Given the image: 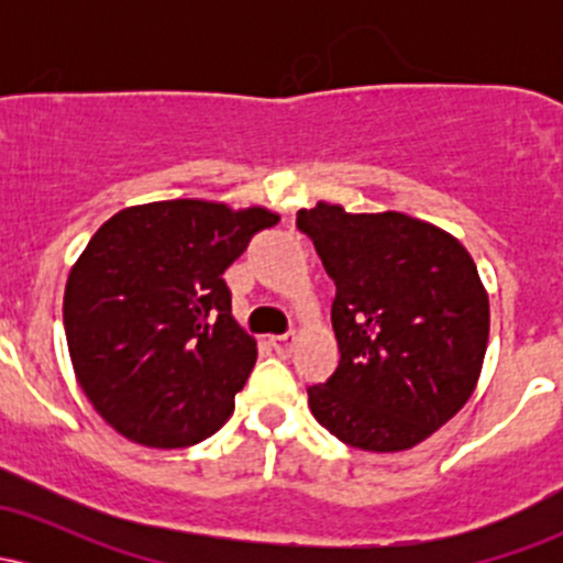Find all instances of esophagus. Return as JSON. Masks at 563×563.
I'll return each instance as SVG.
<instances>
[{"instance_id":"1","label":"esophagus","mask_w":563,"mask_h":563,"mask_svg":"<svg viewBox=\"0 0 563 563\" xmlns=\"http://www.w3.org/2000/svg\"><path fill=\"white\" fill-rule=\"evenodd\" d=\"M269 344H273L277 354H290V352H294V344H296V333L273 335V339H269Z\"/></svg>"}]
</instances>
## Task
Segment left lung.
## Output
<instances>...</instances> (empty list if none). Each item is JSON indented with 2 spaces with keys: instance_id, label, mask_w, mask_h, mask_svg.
<instances>
[{
  "instance_id": "left-lung-1",
  "label": "left lung",
  "mask_w": 563,
  "mask_h": 563,
  "mask_svg": "<svg viewBox=\"0 0 563 563\" xmlns=\"http://www.w3.org/2000/svg\"><path fill=\"white\" fill-rule=\"evenodd\" d=\"M335 283L339 367L309 386L320 426L349 448H416L468 402L489 333L476 264L450 232L399 211L296 214Z\"/></svg>"
}]
</instances>
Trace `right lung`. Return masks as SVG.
Returning <instances> with one entry per match:
<instances>
[{"label": "right lung", "instance_id": "right-lung-1", "mask_svg": "<svg viewBox=\"0 0 563 563\" xmlns=\"http://www.w3.org/2000/svg\"><path fill=\"white\" fill-rule=\"evenodd\" d=\"M280 217L161 200L108 219L68 275L70 363L95 410L145 448H190L222 429L256 363L232 320L224 269Z\"/></svg>", "mask_w": 563, "mask_h": 563}]
</instances>
